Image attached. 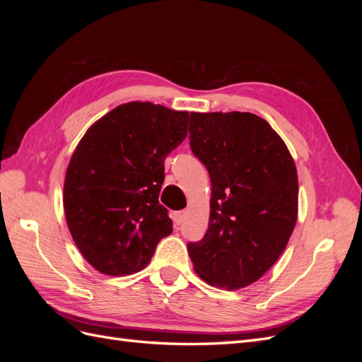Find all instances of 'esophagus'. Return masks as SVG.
Instances as JSON below:
<instances>
[{"mask_svg": "<svg viewBox=\"0 0 362 362\" xmlns=\"http://www.w3.org/2000/svg\"><path fill=\"white\" fill-rule=\"evenodd\" d=\"M184 216H185V213H184V211H175V213H173V216H172L175 225L180 226V225L184 222Z\"/></svg>", "mask_w": 362, "mask_h": 362, "instance_id": "34e87169", "label": "esophagus"}]
</instances>
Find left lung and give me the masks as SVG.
I'll list each match as a JSON object with an SVG mask.
<instances>
[{
	"instance_id": "1",
	"label": "left lung",
	"mask_w": 362,
	"mask_h": 362,
	"mask_svg": "<svg viewBox=\"0 0 362 362\" xmlns=\"http://www.w3.org/2000/svg\"><path fill=\"white\" fill-rule=\"evenodd\" d=\"M189 133L211 180L208 229L187 245L193 267L211 286H250L275 264L298 221L294 161L275 129L252 113H190Z\"/></svg>"
}]
</instances>
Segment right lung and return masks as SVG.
I'll use <instances>...</instances> for the list:
<instances>
[{
  "instance_id": "obj_1",
  "label": "right lung",
  "mask_w": 362,
  "mask_h": 362,
  "mask_svg": "<svg viewBox=\"0 0 362 362\" xmlns=\"http://www.w3.org/2000/svg\"><path fill=\"white\" fill-rule=\"evenodd\" d=\"M187 112L127 103L93 124L64 178L68 228L83 257L104 275L144 269L172 233L158 202L164 160L187 136Z\"/></svg>"
}]
</instances>
